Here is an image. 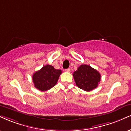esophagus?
Masks as SVG:
<instances>
[{
	"instance_id": "1",
	"label": "esophagus",
	"mask_w": 131,
	"mask_h": 131,
	"mask_svg": "<svg viewBox=\"0 0 131 131\" xmlns=\"http://www.w3.org/2000/svg\"><path fill=\"white\" fill-rule=\"evenodd\" d=\"M65 71L67 72H70V71H71V70L70 68H68V69H67V70H65Z\"/></svg>"
}]
</instances>
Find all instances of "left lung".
Returning a JSON list of instances; mask_svg holds the SVG:
<instances>
[{
  "mask_svg": "<svg viewBox=\"0 0 131 131\" xmlns=\"http://www.w3.org/2000/svg\"><path fill=\"white\" fill-rule=\"evenodd\" d=\"M72 75L76 85L86 91L96 89L101 80L100 72L87 64H81Z\"/></svg>",
  "mask_w": 131,
  "mask_h": 131,
  "instance_id": "obj_1",
  "label": "left lung"
}]
</instances>
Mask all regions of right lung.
Segmentation results:
<instances>
[{
    "instance_id": "right-lung-1",
    "label": "right lung",
    "mask_w": 131,
    "mask_h": 131,
    "mask_svg": "<svg viewBox=\"0 0 131 131\" xmlns=\"http://www.w3.org/2000/svg\"><path fill=\"white\" fill-rule=\"evenodd\" d=\"M61 74V70H56L52 66L47 64L33 74V82L38 90L47 91L56 85Z\"/></svg>"
}]
</instances>
